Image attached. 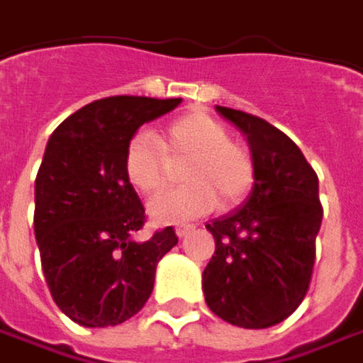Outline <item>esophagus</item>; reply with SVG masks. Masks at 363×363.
<instances>
[{
	"label": "esophagus",
	"mask_w": 363,
	"mask_h": 363,
	"mask_svg": "<svg viewBox=\"0 0 363 363\" xmlns=\"http://www.w3.org/2000/svg\"><path fill=\"white\" fill-rule=\"evenodd\" d=\"M191 231H195V225H179V228H177V235H179V238H186Z\"/></svg>",
	"instance_id": "1"
}]
</instances>
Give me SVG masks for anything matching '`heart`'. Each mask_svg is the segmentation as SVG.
Returning <instances> with one entry per match:
<instances>
[{
    "mask_svg": "<svg viewBox=\"0 0 363 363\" xmlns=\"http://www.w3.org/2000/svg\"><path fill=\"white\" fill-rule=\"evenodd\" d=\"M158 141L138 132L128 142L123 170L130 184L144 195H154L170 181V164L182 166V184L150 201L156 223H184L213 211L221 199L233 207L252 191L256 181V160L252 150L229 138V130L207 113H189L166 125Z\"/></svg>",
    "mask_w": 363,
    "mask_h": 363,
    "instance_id": "heart-1",
    "label": "heart"
}]
</instances>
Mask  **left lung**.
<instances>
[{
	"label": "left lung",
	"mask_w": 363,
	"mask_h": 363,
	"mask_svg": "<svg viewBox=\"0 0 363 363\" xmlns=\"http://www.w3.org/2000/svg\"><path fill=\"white\" fill-rule=\"evenodd\" d=\"M250 142L256 182L242 209L213 219L215 254L203 272L205 303L244 329L284 321L307 296L323 219L319 179L301 148L266 119L219 107Z\"/></svg>",
	"instance_id": "left-lung-1"
}]
</instances>
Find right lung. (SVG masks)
<instances>
[{"instance_id": "obj_1", "label": "right lung", "mask_w": 363, "mask_h": 363, "mask_svg": "<svg viewBox=\"0 0 363 363\" xmlns=\"http://www.w3.org/2000/svg\"><path fill=\"white\" fill-rule=\"evenodd\" d=\"M181 99L116 95L89 103L56 128L36 177L34 233L58 308L83 327L134 317L154 289L156 264L179 244L174 228L135 242L146 209L123 170L135 130Z\"/></svg>"}]
</instances>
